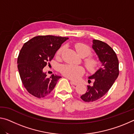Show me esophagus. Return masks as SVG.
Returning <instances> with one entry per match:
<instances>
[{"mask_svg": "<svg viewBox=\"0 0 134 134\" xmlns=\"http://www.w3.org/2000/svg\"><path fill=\"white\" fill-rule=\"evenodd\" d=\"M70 83L71 84V85H74V86H77L78 85V83H77V82H76V81H70Z\"/></svg>", "mask_w": 134, "mask_h": 134, "instance_id": "obj_1", "label": "esophagus"}]
</instances>
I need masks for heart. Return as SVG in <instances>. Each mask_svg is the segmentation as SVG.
<instances>
[{
    "mask_svg": "<svg viewBox=\"0 0 134 134\" xmlns=\"http://www.w3.org/2000/svg\"><path fill=\"white\" fill-rule=\"evenodd\" d=\"M75 48L79 55L83 57H87L91 54V49L88 45L83 43H77ZM63 48H60L57 52V55H60ZM85 63L87 70L90 72L94 71L98 65L97 59L93 57H89L85 59ZM60 71L63 75L72 80H77L83 75L84 69L83 67L77 65L66 64L62 65L60 68Z\"/></svg>",
    "mask_w": 134,
    "mask_h": 134,
    "instance_id": "b5f03b06",
    "label": "heart"
}]
</instances>
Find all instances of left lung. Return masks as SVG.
I'll list each match as a JSON object with an SVG mask.
<instances>
[{
	"label": "left lung",
	"instance_id": "8db88e82",
	"mask_svg": "<svg viewBox=\"0 0 134 134\" xmlns=\"http://www.w3.org/2000/svg\"><path fill=\"white\" fill-rule=\"evenodd\" d=\"M92 48L98 56L102 67L89 77L90 82V79L94 80L93 85L87 86V92L80 97L86 102H92L103 97L119 76L118 59L109 45L101 41L93 40Z\"/></svg>",
	"mask_w": 134,
	"mask_h": 134
}]
</instances>
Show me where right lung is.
I'll list each match as a JSON object with an SVG mask.
<instances>
[{
    "instance_id": "right-lung-1",
    "label": "right lung",
    "mask_w": 134,
    "mask_h": 134,
    "mask_svg": "<svg viewBox=\"0 0 134 134\" xmlns=\"http://www.w3.org/2000/svg\"><path fill=\"white\" fill-rule=\"evenodd\" d=\"M67 37L40 35L25 43L18 57V69L22 82L29 93L38 98L48 95L55 87L61 76L48 77L43 69L49 64L57 51Z\"/></svg>"
}]
</instances>
